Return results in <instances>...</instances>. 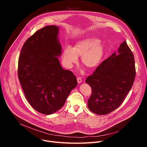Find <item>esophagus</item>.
I'll list each match as a JSON object with an SVG mask.
<instances>
[{
    "label": "esophagus",
    "mask_w": 147,
    "mask_h": 147,
    "mask_svg": "<svg viewBox=\"0 0 147 147\" xmlns=\"http://www.w3.org/2000/svg\"><path fill=\"white\" fill-rule=\"evenodd\" d=\"M77 80L78 83H81L82 82V78L81 77H78L77 78Z\"/></svg>",
    "instance_id": "1"
}]
</instances>
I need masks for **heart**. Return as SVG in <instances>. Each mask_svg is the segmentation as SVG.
<instances>
[{"mask_svg": "<svg viewBox=\"0 0 147 147\" xmlns=\"http://www.w3.org/2000/svg\"><path fill=\"white\" fill-rule=\"evenodd\" d=\"M104 47L96 38H90L79 41L73 48L67 46L63 50L62 60L64 65L71 67L78 61V56H81L83 65L88 69L97 66L103 56Z\"/></svg>", "mask_w": 147, "mask_h": 147, "instance_id": "b5f03b06", "label": "heart"}]
</instances>
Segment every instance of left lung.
Here are the masks:
<instances>
[{
  "label": "left lung",
  "instance_id": "1",
  "mask_svg": "<svg viewBox=\"0 0 147 147\" xmlns=\"http://www.w3.org/2000/svg\"><path fill=\"white\" fill-rule=\"evenodd\" d=\"M101 63L86 82L92 88L88 107L97 115H107L117 109L130 91L136 77L134 57L124 40L118 49Z\"/></svg>",
  "mask_w": 147,
  "mask_h": 147
}]
</instances>
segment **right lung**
<instances>
[{"mask_svg": "<svg viewBox=\"0 0 147 147\" xmlns=\"http://www.w3.org/2000/svg\"><path fill=\"white\" fill-rule=\"evenodd\" d=\"M59 27H44L23 45L18 58V77L24 95L37 112L51 115L61 109L77 85L76 76L63 69Z\"/></svg>", "mask_w": 147, "mask_h": 147, "instance_id": "add662e5", "label": "right lung"}]
</instances>
